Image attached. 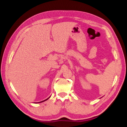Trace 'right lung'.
Segmentation results:
<instances>
[{
	"label": "right lung",
	"instance_id": "obj_1",
	"mask_svg": "<svg viewBox=\"0 0 127 127\" xmlns=\"http://www.w3.org/2000/svg\"><path fill=\"white\" fill-rule=\"evenodd\" d=\"M50 97H49V98H47L46 99H45V100H44V101H41V102H38V103H41V102H44V101H46V100H47V99H48L49 98H50Z\"/></svg>",
	"mask_w": 127,
	"mask_h": 127
}]
</instances>
